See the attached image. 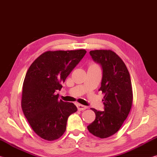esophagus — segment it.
Listing matches in <instances>:
<instances>
[{
    "instance_id": "obj_1",
    "label": "esophagus",
    "mask_w": 157,
    "mask_h": 157,
    "mask_svg": "<svg viewBox=\"0 0 157 157\" xmlns=\"http://www.w3.org/2000/svg\"><path fill=\"white\" fill-rule=\"evenodd\" d=\"M77 107H78V109L79 111H83V110L86 109L88 108L86 107V106L82 105H80V104H78V105H77Z\"/></svg>"
}]
</instances>
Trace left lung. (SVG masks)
<instances>
[{
	"instance_id": "1",
	"label": "left lung",
	"mask_w": 157,
	"mask_h": 157,
	"mask_svg": "<svg viewBox=\"0 0 157 157\" xmlns=\"http://www.w3.org/2000/svg\"><path fill=\"white\" fill-rule=\"evenodd\" d=\"M89 53L102 68L99 91L104 94L105 111L91 108L95 113V119L87 128L95 136L105 139L120 129L131 109L133 102L131 78L123 61L112 50H95Z\"/></svg>"
}]
</instances>
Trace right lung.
<instances>
[{"label":"right lung","mask_w":157,"mask_h":157,"mask_svg":"<svg viewBox=\"0 0 157 157\" xmlns=\"http://www.w3.org/2000/svg\"><path fill=\"white\" fill-rule=\"evenodd\" d=\"M86 51H47L34 61L23 84L21 107L33 131L46 140H54L66 129L68 116L78 110L72 102L58 99L62 84Z\"/></svg>","instance_id":"1"}]
</instances>
